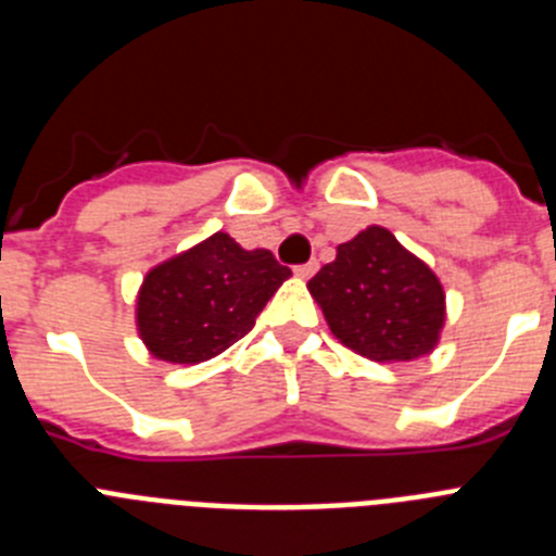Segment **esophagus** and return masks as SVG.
Instances as JSON below:
<instances>
[{
  "mask_svg": "<svg viewBox=\"0 0 556 556\" xmlns=\"http://www.w3.org/2000/svg\"><path fill=\"white\" fill-rule=\"evenodd\" d=\"M317 267H320V264H317V262H314V258H312V262L301 264V267L294 269V273L301 275V278H312V275H314V273H317Z\"/></svg>",
  "mask_w": 556,
  "mask_h": 556,
  "instance_id": "1",
  "label": "esophagus"
}]
</instances>
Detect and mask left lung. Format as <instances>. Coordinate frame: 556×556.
Here are the masks:
<instances>
[{
  "label": "left lung",
  "instance_id": "1",
  "mask_svg": "<svg viewBox=\"0 0 556 556\" xmlns=\"http://www.w3.org/2000/svg\"><path fill=\"white\" fill-rule=\"evenodd\" d=\"M333 337L372 362L434 351L445 323L443 283L387 228L370 225L308 281Z\"/></svg>",
  "mask_w": 556,
  "mask_h": 556
}]
</instances>
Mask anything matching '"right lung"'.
<instances>
[{
  "label": "right lung",
  "instance_id": "add662e5",
  "mask_svg": "<svg viewBox=\"0 0 556 556\" xmlns=\"http://www.w3.org/2000/svg\"><path fill=\"white\" fill-rule=\"evenodd\" d=\"M289 275L269 250H244L219 230L147 273L136 306L141 339L172 365L214 358L255 326Z\"/></svg>",
  "mask_w": 556,
  "mask_h": 556
}]
</instances>
